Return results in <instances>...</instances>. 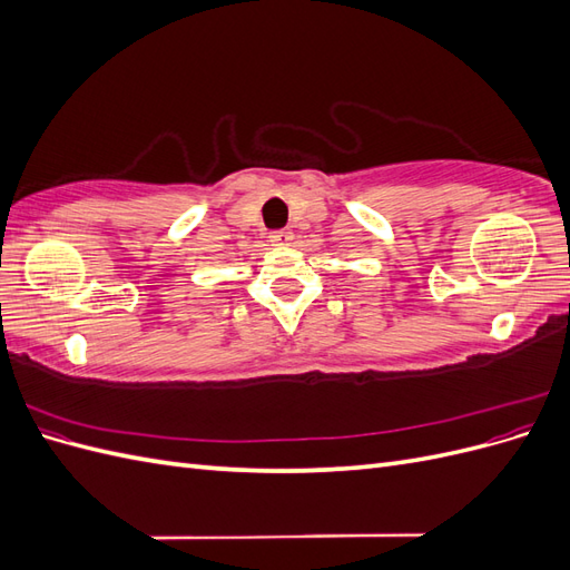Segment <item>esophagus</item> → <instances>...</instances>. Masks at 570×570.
Listing matches in <instances>:
<instances>
[{"instance_id": "obj_1", "label": "esophagus", "mask_w": 570, "mask_h": 570, "mask_svg": "<svg viewBox=\"0 0 570 570\" xmlns=\"http://www.w3.org/2000/svg\"><path fill=\"white\" fill-rule=\"evenodd\" d=\"M268 239H271V245H287L292 239V233L289 230H275V233L268 235Z\"/></svg>"}]
</instances>
